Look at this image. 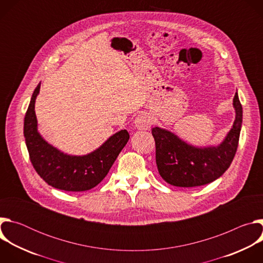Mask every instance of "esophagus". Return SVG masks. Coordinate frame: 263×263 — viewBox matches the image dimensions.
I'll use <instances>...</instances> for the list:
<instances>
[{"mask_svg":"<svg viewBox=\"0 0 263 263\" xmlns=\"http://www.w3.org/2000/svg\"><path fill=\"white\" fill-rule=\"evenodd\" d=\"M134 124L138 130H147L153 125V119L147 112H142L136 117Z\"/></svg>","mask_w":263,"mask_h":263,"instance_id":"1","label":"esophagus"}]
</instances>
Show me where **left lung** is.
Returning a JSON list of instances; mask_svg holds the SVG:
<instances>
[{
  "mask_svg": "<svg viewBox=\"0 0 263 263\" xmlns=\"http://www.w3.org/2000/svg\"><path fill=\"white\" fill-rule=\"evenodd\" d=\"M233 105L236 112L233 127L216 147H195L170 131L152 129L157 168L165 182L179 187L201 186L216 180L229 168L237 151L242 123V106L237 92Z\"/></svg>",
  "mask_w": 263,
  "mask_h": 263,
  "instance_id": "left-lung-1",
  "label": "left lung"
}]
</instances>
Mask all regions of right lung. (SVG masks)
I'll list each match as a JSON object with an SVG mask.
<instances>
[{"mask_svg":"<svg viewBox=\"0 0 263 263\" xmlns=\"http://www.w3.org/2000/svg\"><path fill=\"white\" fill-rule=\"evenodd\" d=\"M41 83L35 88L24 122V135L30 161L49 185L65 192H84L93 189L109 173L129 140L127 130L112 135L102 146L85 156H69L49 144L37 132L35 99Z\"/></svg>","mask_w":263,"mask_h":263,"instance_id":"1","label":"right lung"}]
</instances>
